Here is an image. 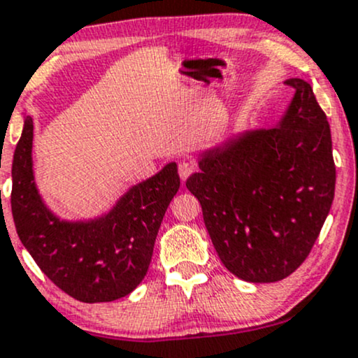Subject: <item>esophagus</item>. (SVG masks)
I'll use <instances>...</instances> for the list:
<instances>
[{
    "label": "esophagus",
    "mask_w": 358,
    "mask_h": 358,
    "mask_svg": "<svg viewBox=\"0 0 358 358\" xmlns=\"http://www.w3.org/2000/svg\"><path fill=\"white\" fill-rule=\"evenodd\" d=\"M192 172H196V164L192 162V160H182V162L179 164V176L182 180L189 178Z\"/></svg>",
    "instance_id": "esophagus-1"
}]
</instances>
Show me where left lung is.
Here are the masks:
<instances>
[{
  "label": "left lung",
  "instance_id": "8db88e82",
  "mask_svg": "<svg viewBox=\"0 0 358 358\" xmlns=\"http://www.w3.org/2000/svg\"><path fill=\"white\" fill-rule=\"evenodd\" d=\"M294 90L279 125L204 152L186 180L224 267L248 282L286 279L306 260L330 213L331 134L311 86Z\"/></svg>",
  "mask_w": 358,
  "mask_h": 358
}]
</instances>
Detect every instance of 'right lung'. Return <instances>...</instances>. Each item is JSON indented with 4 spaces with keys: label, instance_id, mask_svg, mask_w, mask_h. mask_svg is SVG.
<instances>
[{
    "label": "right lung",
    "instance_id": "1",
    "mask_svg": "<svg viewBox=\"0 0 358 358\" xmlns=\"http://www.w3.org/2000/svg\"><path fill=\"white\" fill-rule=\"evenodd\" d=\"M34 122L25 116L11 167V213L23 247L40 271L83 303H108L142 282L169 203L179 189L176 162L131 187L108 215L62 222L40 198L31 171Z\"/></svg>",
    "mask_w": 358,
    "mask_h": 358
}]
</instances>
